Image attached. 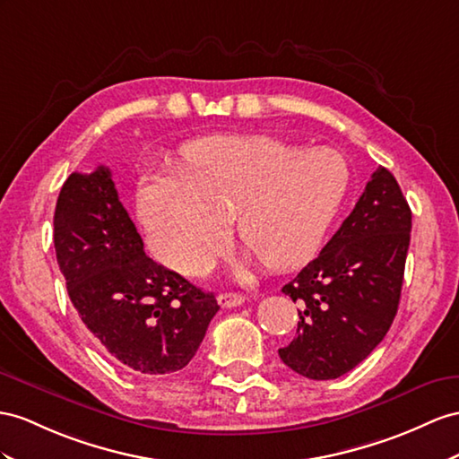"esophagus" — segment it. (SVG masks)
Masks as SVG:
<instances>
[{
  "mask_svg": "<svg viewBox=\"0 0 459 459\" xmlns=\"http://www.w3.org/2000/svg\"><path fill=\"white\" fill-rule=\"evenodd\" d=\"M217 300L222 308H237V307H240V304H244L246 297L242 295V292H221Z\"/></svg>",
  "mask_w": 459,
  "mask_h": 459,
  "instance_id": "1",
  "label": "esophagus"
}]
</instances>
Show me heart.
I'll return each mask as SVG.
<instances>
[{"label":"heart","mask_w":459,"mask_h":459,"mask_svg":"<svg viewBox=\"0 0 459 459\" xmlns=\"http://www.w3.org/2000/svg\"><path fill=\"white\" fill-rule=\"evenodd\" d=\"M349 180L333 149L302 151L269 135L207 137L186 147L182 170L141 186L139 213L152 250L182 275L213 267L230 217L246 257L289 269L320 248Z\"/></svg>","instance_id":"b5f03b06"}]
</instances>
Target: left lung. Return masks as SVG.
I'll list each match as a JSON object with an SVG mask.
<instances>
[{
  "instance_id": "8db88e82",
  "label": "left lung",
  "mask_w": 459,
  "mask_h": 459,
  "mask_svg": "<svg viewBox=\"0 0 459 459\" xmlns=\"http://www.w3.org/2000/svg\"><path fill=\"white\" fill-rule=\"evenodd\" d=\"M409 240L402 187L390 170L376 169L320 255L283 287L300 320L281 360L310 380H333L367 359L397 314Z\"/></svg>"
}]
</instances>
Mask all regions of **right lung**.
Listing matches in <instances>:
<instances>
[{
  "mask_svg": "<svg viewBox=\"0 0 459 459\" xmlns=\"http://www.w3.org/2000/svg\"><path fill=\"white\" fill-rule=\"evenodd\" d=\"M54 246L67 295L110 359L141 374H170L194 359L217 299L145 255L107 167L65 180Z\"/></svg>",
  "mask_w": 459,
  "mask_h": 459,
  "instance_id": "1",
  "label": "right lung"
}]
</instances>
